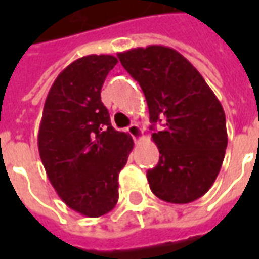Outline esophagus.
I'll list each match as a JSON object with an SVG mask.
<instances>
[{"label": "esophagus", "mask_w": 259, "mask_h": 259, "mask_svg": "<svg viewBox=\"0 0 259 259\" xmlns=\"http://www.w3.org/2000/svg\"><path fill=\"white\" fill-rule=\"evenodd\" d=\"M127 133L133 137L135 141H139L143 137V130H141V127L137 123L130 124L129 127H127Z\"/></svg>", "instance_id": "34e87169"}]
</instances>
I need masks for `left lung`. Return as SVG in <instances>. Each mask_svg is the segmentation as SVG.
<instances>
[{
	"label": "left lung",
	"instance_id": "8db88e82",
	"mask_svg": "<svg viewBox=\"0 0 259 259\" xmlns=\"http://www.w3.org/2000/svg\"><path fill=\"white\" fill-rule=\"evenodd\" d=\"M118 58L146 96L151 129L163 120V130L152 133L159 161L147 172L150 189L172 204L200 198L217 179L228 147L221 102L200 72L174 48H133Z\"/></svg>",
	"mask_w": 259,
	"mask_h": 259
}]
</instances>
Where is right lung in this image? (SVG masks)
Wrapping results in <instances>:
<instances>
[{
    "instance_id": "1",
    "label": "right lung",
    "mask_w": 259,
    "mask_h": 259,
    "mask_svg": "<svg viewBox=\"0 0 259 259\" xmlns=\"http://www.w3.org/2000/svg\"><path fill=\"white\" fill-rule=\"evenodd\" d=\"M118 64L87 55L58 74L44 104L38 152L61 200L89 218L105 215L119 198L118 176L133 150L127 133L111 126L101 87Z\"/></svg>"
}]
</instances>
